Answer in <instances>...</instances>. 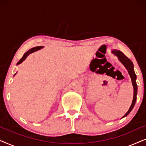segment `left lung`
Returning a JSON list of instances; mask_svg holds the SVG:
<instances>
[{
    "label": "left lung",
    "instance_id": "left-lung-1",
    "mask_svg": "<svg viewBox=\"0 0 146 146\" xmlns=\"http://www.w3.org/2000/svg\"><path fill=\"white\" fill-rule=\"evenodd\" d=\"M112 53L115 56H117V58H118V60L121 62V64L124 66L125 68L127 69V72H128L129 75L130 76V78L131 79V82H132V85L133 87V101L132 103H131V105L128 111H127V113L123 115V117L127 116V115L130 113V111L132 110L133 108L134 107L135 102H136L137 99V86L136 84V82H135V80H136V75L134 72V70H133V64L130 60H129L128 58L123 54L121 52V51L117 50H114L112 51Z\"/></svg>",
    "mask_w": 146,
    "mask_h": 146
}]
</instances>
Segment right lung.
<instances>
[{
	"mask_svg": "<svg viewBox=\"0 0 146 146\" xmlns=\"http://www.w3.org/2000/svg\"><path fill=\"white\" fill-rule=\"evenodd\" d=\"M43 48V46H36V47H34V48H31V50H28L27 52L25 53V54L23 55V58H22L19 61V62L17 64V65H19V64H21L22 62H23L25 60L26 58H27V57L30 54L33 53L35 51L38 50H40L41 48ZM15 75H14V76H15Z\"/></svg>",
	"mask_w": 146,
	"mask_h": 146,
	"instance_id": "add662e5",
	"label": "right lung"
}]
</instances>
